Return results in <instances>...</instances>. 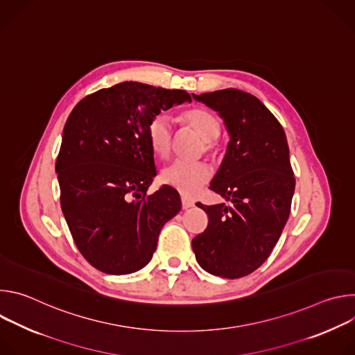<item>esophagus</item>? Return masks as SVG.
Returning a JSON list of instances; mask_svg holds the SVG:
<instances>
[{"mask_svg": "<svg viewBox=\"0 0 355 355\" xmlns=\"http://www.w3.org/2000/svg\"><path fill=\"white\" fill-rule=\"evenodd\" d=\"M181 204H182V209H189L193 207V202L185 196L181 198Z\"/></svg>", "mask_w": 355, "mask_h": 355, "instance_id": "1", "label": "esophagus"}]
</instances>
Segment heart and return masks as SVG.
Returning <instances> with one entry per match:
<instances>
[{
  "label": "heart",
  "instance_id": "heart-1",
  "mask_svg": "<svg viewBox=\"0 0 355 355\" xmlns=\"http://www.w3.org/2000/svg\"><path fill=\"white\" fill-rule=\"evenodd\" d=\"M189 126L207 141V148H212V143L220 132L218 119L205 110H191L185 114ZM171 118L167 114L157 115L150 122L147 136L151 150L160 157L168 156L171 150ZM212 178V170L205 163H189L174 160L162 170V180L164 184L173 187L185 196H193L199 189L208 184Z\"/></svg>",
  "mask_w": 355,
  "mask_h": 355
}]
</instances>
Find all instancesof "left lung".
<instances>
[{
    "mask_svg": "<svg viewBox=\"0 0 355 355\" xmlns=\"http://www.w3.org/2000/svg\"><path fill=\"white\" fill-rule=\"evenodd\" d=\"M229 133L223 162L211 189L229 200L202 205L208 227L192 240L198 264L212 275L241 278L271 254L289 218L295 178L285 132L261 101L236 88L200 95Z\"/></svg>",
    "mask_w": 355,
    "mask_h": 355,
    "instance_id": "8db88e82",
    "label": "left lung"
}]
</instances>
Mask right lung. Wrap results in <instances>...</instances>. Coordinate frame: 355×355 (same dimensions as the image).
<instances>
[{"mask_svg": "<svg viewBox=\"0 0 355 355\" xmlns=\"http://www.w3.org/2000/svg\"><path fill=\"white\" fill-rule=\"evenodd\" d=\"M187 101L182 89L125 81L85 96L71 111L56 162L60 204L76 245L96 270H141L162 227L181 211L168 185L146 195L157 175L147 129L162 111Z\"/></svg>", "mask_w": 355, "mask_h": 355, "instance_id": "add662e5", "label": "right lung"}]
</instances>
